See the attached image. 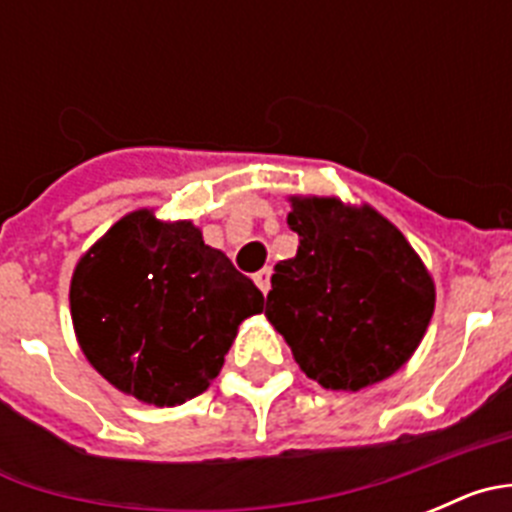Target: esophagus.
<instances>
[{"instance_id":"1","label":"esophagus","mask_w":512,"mask_h":512,"mask_svg":"<svg viewBox=\"0 0 512 512\" xmlns=\"http://www.w3.org/2000/svg\"><path fill=\"white\" fill-rule=\"evenodd\" d=\"M253 279H256V284H259L261 292H264V295H269V287H271V284H269V279H271V269H269V266H264V269H261L259 274H256V277H253Z\"/></svg>"}]
</instances>
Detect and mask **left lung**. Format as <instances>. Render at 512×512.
Returning <instances> with one entry per match:
<instances>
[{"instance_id": "left-lung-1", "label": "left lung", "mask_w": 512, "mask_h": 512, "mask_svg": "<svg viewBox=\"0 0 512 512\" xmlns=\"http://www.w3.org/2000/svg\"><path fill=\"white\" fill-rule=\"evenodd\" d=\"M292 259L274 266L266 318L325 390L356 392L413 356L433 315V282L405 235L372 207L292 200Z\"/></svg>"}]
</instances>
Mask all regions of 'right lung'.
<instances>
[{
	"label": "right lung",
	"instance_id": "right-lung-1",
	"mask_svg": "<svg viewBox=\"0 0 512 512\" xmlns=\"http://www.w3.org/2000/svg\"><path fill=\"white\" fill-rule=\"evenodd\" d=\"M259 287L192 223L122 217L79 261L71 318L81 351L117 390L158 408L192 400L223 369Z\"/></svg>",
	"mask_w": 512,
	"mask_h": 512
}]
</instances>
